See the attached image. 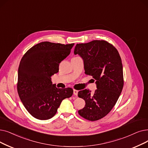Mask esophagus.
<instances>
[{
    "instance_id": "34e87169",
    "label": "esophagus",
    "mask_w": 148,
    "mask_h": 148,
    "mask_svg": "<svg viewBox=\"0 0 148 148\" xmlns=\"http://www.w3.org/2000/svg\"><path fill=\"white\" fill-rule=\"evenodd\" d=\"M73 93H74V95L77 96V95H78V91H77V90L74 89V90H73Z\"/></svg>"
}]
</instances>
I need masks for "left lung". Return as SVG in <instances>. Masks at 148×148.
Masks as SVG:
<instances>
[{"instance_id":"1","label":"left lung","mask_w":148,"mask_h":148,"mask_svg":"<svg viewBox=\"0 0 148 148\" xmlns=\"http://www.w3.org/2000/svg\"><path fill=\"white\" fill-rule=\"evenodd\" d=\"M74 53L82 57L85 73L93 77L97 87L94 93L86 89L78 92L85 101V107L78 112L88 120H98L111 111L123 89L121 57L117 49L105 40L77 44Z\"/></svg>"}]
</instances>
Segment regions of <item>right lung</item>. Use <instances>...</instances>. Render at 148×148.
Returning <instances> with one entry per match:
<instances>
[{"instance_id":"1","label":"right lung","mask_w":148,"mask_h":148,"mask_svg":"<svg viewBox=\"0 0 148 148\" xmlns=\"http://www.w3.org/2000/svg\"><path fill=\"white\" fill-rule=\"evenodd\" d=\"M74 45L40 42L31 48L21 59L17 92L23 106L34 118H52L62 100L73 95L72 88H56L51 77L59 72V63L70 54Z\"/></svg>"}]
</instances>
